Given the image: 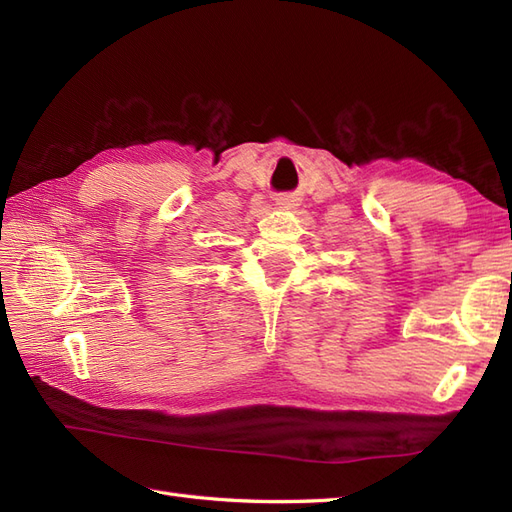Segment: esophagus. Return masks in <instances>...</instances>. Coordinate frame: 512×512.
Instances as JSON below:
<instances>
[{
    "mask_svg": "<svg viewBox=\"0 0 512 512\" xmlns=\"http://www.w3.org/2000/svg\"><path fill=\"white\" fill-rule=\"evenodd\" d=\"M282 205H288V203H282Z\"/></svg>",
    "mask_w": 512,
    "mask_h": 512,
    "instance_id": "1",
    "label": "esophagus"
}]
</instances>
